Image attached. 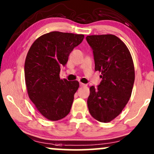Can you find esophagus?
<instances>
[{
	"instance_id": "obj_1",
	"label": "esophagus",
	"mask_w": 154,
	"mask_h": 154,
	"mask_svg": "<svg viewBox=\"0 0 154 154\" xmlns=\"http://www.w3.org/2000/svg\"><path fill=\"white\" fill-rule=\"evenodd\" d=\"M79 85H80V87H85V86H87V85L84 84V83H82V82H79Z\"/></svg>"
}]
</instances>
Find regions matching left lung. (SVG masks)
Here are the masks:
<instances>
[{"label":"left lung","instance_id":"left-lung-1","mask_svg":"<svg viewBox=\"0 0 154 154\" xmlns=\"http://www.w3.org/2000/svg\"><path fill=\"white\" fill-rule=\"evenodd\" d=\"M93 49L95 70L101 72L99 85L90 88V114L100 122L116 118L130 100L135 81V69L128 47L114 35L86 37Z\"/></svg>","mask_w":154,"mask_h":154}]
</instances>
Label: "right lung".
<instances>
[{
    "label": "right lung",
    "instance_id": "1",
    "mask_svg": "<svg viewBox=\"0 0 154 154\" xmlns=\"http://www.w3.org/2000/svg\"><path fill=\"white\" fill-rule=\"evenodd\" d=\"M83 39V35L51 32L37 39L26 55L24 75L28 95L39 112L51 121L63 119L71 110L79 82L61 79L59 73Z\"/></svg>",
    "mask_w": 154,
    "mask_h": 154
}]
</instances>
